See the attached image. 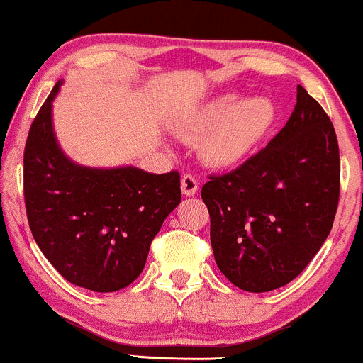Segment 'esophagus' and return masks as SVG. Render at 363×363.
Segmentation results:
<instances>
[{
  "mask_svg": "<svg viewBox=\"0 0 363 363\" xmlns=\"http://www.w3.org/2000/svg\"><path fill=\"white\" fill-rule=\"evenodd\" d=\"M181 189L184 196H194L198 193V181L191 174H184L181 179Z\"/></svg>",
  "mask_w": 363,
  "mask_h": 363,
  "instance_id": "obj_1",
  "label": "esophagus"
}]
</instances>
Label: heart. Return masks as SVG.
<instances>
[{
	"instance_id": "obj_1",
	"label": "heart",
	"mask_w": 363,
	"mask_h": 363,
	"mask_svg": "<svg viewBox=\"0 0 363 363\" xmlns=\"http://www.w3.org/2000/svg\"><path fill=\"white\" fill-rule=\"evenodd\" d=\"M273 119V106L266 99L237 102L235 95H223L177 123L174 133L186 141L201 140V160L210 167L225 169L240 164L261 143Z\"/></svg>"
}]
</instances>
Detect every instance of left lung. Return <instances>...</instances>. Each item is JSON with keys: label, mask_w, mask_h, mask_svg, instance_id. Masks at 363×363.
Listing matches in <instances>:
<instances>
[{"label": "left lung", "mask_w": 363, "mask_h": 363, "mask_svg": "<svg viewBox=\"0 0 363 363\" xmlns=\"http://www.w3.org/2000/svg\"><path fill=\"white\" fill-rule=\"evenodd\" d=\"M201 198L210 211L216 266L245 291H272L298 277L335 222L340 150L328 114L303 86L290 119L259 153Z\"/></svg>", "instance_id": "1"}]
</instances>
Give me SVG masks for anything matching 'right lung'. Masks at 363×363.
<instances>
[{"mask_svg":"<svg viewBox=\"0 0 363 363\" xmlns=\"http://www.w3.org/2000/svg\"><path fill=\"white\" fill-rule=\"evenodd\" d=\"M54 85L28 131L23 194L37 245L69 283L94 291L128 286L147 262L150 244L181 203L177 170L150 174L131 167L74 164L57 143Z\"/></svg>","mask_w":363,"mask_h":363,"instance_id":"1","label":"right lung"}]
</instances>
